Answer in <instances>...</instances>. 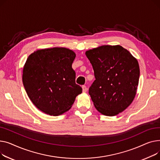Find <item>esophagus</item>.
Returning <instances> with one entry per match:
<instances>
[{
  "label": "esophagus",
  "mask_w": 160,
  "mask_h": 160,
  "mask_svg": "<svg viewBox=\"0 0 160 160\" xmlns=\"http://www.w3.org/2000/svg\"><path fill=\"white\" fill-rule=\"evenodd\" d=\"M82 92H86L87 91V88L85 85H82Z\"/></svg>",
  "instance_id": "esophagus-1"
}]
</instances>
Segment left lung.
Segmentation results:
<instances>
[{"instance_id": "1", "label": "left lung", "mask_w": 160, "mask_h": 160, "mask_svg": "<svg viewBox=\"0 0 160 160\" xmlns=\"http://www.w3.org/2000/svg\"><path fill=\"white\" fill-rule=\"evenodd\" d=\"M85 54L96 78L89 88L94 107L103 115L119 114L136 94L139 78L138 60L120 45H102Z\"/></svg>"}]
</instances>
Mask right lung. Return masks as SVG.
Returning <instances> with one entry per match:
<instances>
[{
  "label": "right lung",
  "instance_id": "obj_1",
  "mask_svg": "<svg viewBox=\"0 0 160 160\" xmlns=\"http://www.w3.org/2000/svg\"><path fill=\"white\" fill-rule=\"evenodd\" d=\"M76 53L66 48L38 50L24 66L22 82L34 105L44 113L59 116L69 110L82 88L76 83L72 64Z\"/></svg>",
  "mask_w": 160,
  "mask_h": 160
}]
</instances>
